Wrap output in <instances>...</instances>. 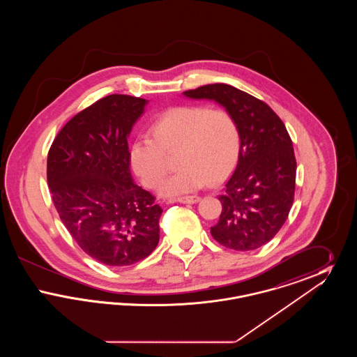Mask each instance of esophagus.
Returning <instances> with one entry per match:
<instances>
[{
	"mask_svg": "<svg viewBox=\"0 0 357 357\" xmlns=\"http://www.w3.org/2000/svg\"><path fill=\"white\" fill-rule=\"evenodd\" d=\"M175 201H176V202H179V204H192L199 202V201H201V198H199L198 195H190V197H181V198L175 199Z\"/></svg>",
	"mask_w": 357,
	"mask_h": 357,
	"instance_id": "34e87169",
	"label": "esophagus"
}]
</instances>
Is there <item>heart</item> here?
<instances>
[{
    "instance_id": "b5f03b06",
    "label": "heart",
    "mask_w": 357,
    "mask_h": 357,
    "mask_svg": "<svg viewBox=\"0 0 357 357\" xmlns=\"http://www.w3.org/2000/svg\"><path fill=\"white\" fill-rule=\"evenodd\" d=\"M151 136L130 147V160L140 181L159 186L169 170L166 155H175L181 167L160 187L167 197L183 195L221 183L237 166L242 137L229 111L204 105H181L166 111L151 127Z\"/></svg>"
}]
</instances>
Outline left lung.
<instances>
[{"label":"left lung","instance_id":"8db88e82","mask_svg":"<svg viewBox=\"0 0 357 357\" xmlns=\"http://www.w3.org/2000/svg\"><path fill=\"white\" fill-rule=\"evenodd\" d=\"M183 95L221 104L241 130L237 169L218 197L221 217L211 236L233 250L264 246L287 221L294 199L297 163L285 124L266 102L231 85H202Z\"/></svg>","mask_w":357,"mask_h":357}]
</instances>
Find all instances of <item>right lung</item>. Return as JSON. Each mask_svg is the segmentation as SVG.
Listing matches in <instances>:
<instances>
[{
    "label": "right lung",
    "mask_w": 357,
    "mask_h": 357,
    "mask_svg": "<svg viewBox=\"0 0 357 357\" xmlns=\"http://www.w3.org/2000/svg\"><path fill=\"white\" fill-rule=\"evenodd\" d=\"M149 100L109 95L86 107L52 143L47 178L60 220L86 255L130 266L159 242L162 207L130 171L128 136Z\"/></svg>",
    "instance_id": "add662e5"
}]
</instances>
